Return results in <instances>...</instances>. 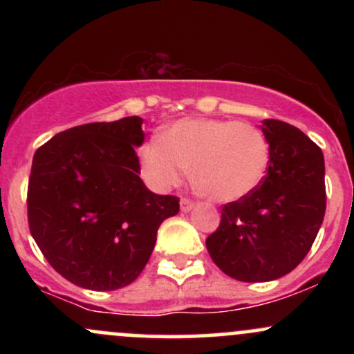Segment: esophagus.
<instances>
[{"instance_id":"1","label":"esophagus","mask_w":354,"mask_h":354,"mask_svg":"<svg viewBox=\"0 0 354 354\" xmlns=\"http://www.w3.org/2000/svg\"><path fill=\"white\" fill-rule=\"evenodd\" d=\"M180 208H181L183 213H188V211H191V209L194 208V203L189 201V200H186V198H183V200L180 201Z\"/></svg>"}]
</instances>
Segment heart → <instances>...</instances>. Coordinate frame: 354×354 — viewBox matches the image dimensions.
I'll return each instance as SVG.
<instances>
[{
    "label": "heart",
    "instance_id": "heart-1",
    "mask_svg": "<svg viewBox=\"0 0 354 354\" xmlns=\"http://www.w3.org/2000/svg\"><path fill=\"white\" fill-rule=\"evenodd\" d=\"M219 201H238L261 185L270 143L254 124L218 118H185L140 151L141 174L153 189L169 191L188 176Z\"/></svg>",
    "mask_w": 354,
    "mask_h": 354
}]
</instances>
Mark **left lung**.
<instances>
[{
    "label": "left lung",
    "instance_id": "1",
    "mask_svg": "<svg viewBox=\"0 0 354 354\" xmlns=\"http://www.w3.org/2000/svg\"><path fill=\"white\" fill-rule=\"evenodd\" d=\"M270 165L261 185L221 209L206 239L216 266L238 281H273L308 254L326 209L323 151L295 126L263 120Z\"/></svg>",
    "mask_w": 354,
    "mask_h": 354
}]
</instances>
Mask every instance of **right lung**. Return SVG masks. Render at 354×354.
<instances>
[{
  "label": "right lung",
  "mask_w": 354,
  "mask_h": 354,
  "mask_svg": "<svg viewBox=\"0 0 354 354\" xmlns=\"http://www.w3.org/2000/svg\"><path fill=\"white\" fill-rule=\"evenodd\" d=\"M143 118L75 126L35 153L28 221L44 258L76 286L113 291L145 270L156 233L180 200L140 178Z\"/></svg>",
  "instance_id": "1"
}]
</instances>
